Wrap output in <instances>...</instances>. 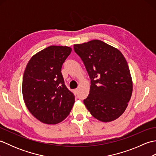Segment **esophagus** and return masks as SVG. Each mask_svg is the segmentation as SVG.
Masks as SVG:
<instances>
[{
  "label": "esophagus",
  "instance_id": "34e87169",
  "mask_svg": "<svg viewBox=\"0 0 156 156\" xmlns=\"http://www.w3.org/2000/svg\"><path fill=\"white\" fill-rule=\"evenodd\" d=\"M74 92H75V94H78V88H76L75 90H74Z\"/></svg>",
  "mask_w": 156,
  "mask_h": 156
}]
</instances>
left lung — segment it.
Returning <instances> with one entry per match:
<instances>
[{
	"mask_svg": "<svg viewBox=\"0 0 156 156\" xmlns=\"http://www.w3.org/2000/svg\"><path fill=\"white\" fill-rule=\"evenodd\" d=\"M90 78V93L84 103L90 114L102 122L119 118L127 107L133 82L122 53L101 40L74 45Z\"/></svg>",
	"mask_w": 156,
	"mask_h": 156,
	"instance_id": "8db88e82",
	"label": "left lung"
}]
</instances>
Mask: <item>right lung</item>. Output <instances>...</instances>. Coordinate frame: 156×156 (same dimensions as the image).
<instances>
[{"mask_svg":"<svg viewBox=\"0 0 156 156\" xmlns=\"http://www.w3.org/2000/svg\"><path fill=\"white\" fill-rule=\"evenodd\" d=\"M67 46L51 45L35 54L23 78V97L29 112L45 124H57L68 117L75 97L66 87L62 66L70 54Z\"/></svg>","mask_w":156,"mask_h":156,"instance_id":"1","label":"right lung"}]
</instances>
